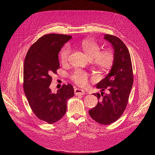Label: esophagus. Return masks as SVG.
Returning a JSON list of instances; mask_svg holds the SVG:
<instances>
[{"label":"esophagus","instance_id":"1","mask_svg":"<svg viewBox=\"0 0 155 155\" xmlns=\"http://www.w3.org/2000/svg\"><path fill=\"white\" fill-rule=\"evenodd\" d=\"M74 92L76 95H84L85 94V91L82 89H80L78 88H75L74 89Z\"/></svg>","mask_w":155,"mask_h":155}]
</instances>
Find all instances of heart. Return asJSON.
Listing matches in <instances>:
<instances>
[{"label":"heart","instance_id":"obj_1","mask_svg":"<svg viewBox=\"0 0 155 155\" xmlns=\"http://www.w3.org/2000/svg\"><path fill=\"white\" fill-rule=\"evenodd\" d=\"M80 48L92 61L95 66L100 70L105 71L111 68L114 62V54L109 50L101 51V45L94 41H84ZM71 48L65 46L61 51L60 58L63 64H66L71 54ZM72 80L79 86H85L88 82V75L84 71L77 70L71 75Z\"/></svg>","mask_w":155,"mask_h":155}]
</instances>
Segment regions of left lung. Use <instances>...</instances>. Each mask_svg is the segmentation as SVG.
Wrapping results in <instances>:
<instances>
[{"label":"left lung","mask_w":155,"mask_h":155,"mask_svg":"<svg viewBox=\"0 0 155 155\" xmlns=\"http://www.w3.org/2000/svg\"><path fill=\"white\" fill-rule=\"evenodd\" d=\"M104 39L111 43L114 52V62L109 74L96 85L102 91L94 94L99 101L89 110L91 117L97 123L108 125L116 121L123 114L128 102L133 84L131 56L124 43L117 37L105 35Z\"/></svg>","instance_id":"left-lung-1"}]
</instances>
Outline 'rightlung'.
Here are the masks:
<instances>
[{
	"label": "right lung",
	"mask_w": 155,
	"mask_h": 155,
	"mask_svg": "<svg viewBox=\"0 0 155 155\" xmlns=\"http://www.w3.org/2000/svg\"><path fill=\"white\" fill-rule=\"evenodd\" d=\"M71 36L49 34L32 45L24 63V91L30 107L37 117L53 124L65 114L67 102L74 95L71 85H63L56 93L50 85L51 75L60 68L58 53Z\"/></svg>",
	"instance_id": "obj_1"
}]
</instances>
